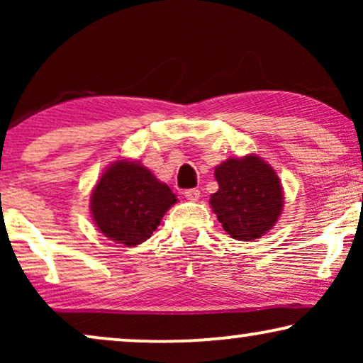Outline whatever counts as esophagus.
<instances>
[{
  "instance_id": "34e87169",
  "label": "esophagus",
  "mask_w": 363,
  "mask_h": 363,
  "mask_svg": "<svg viewBox=\"0 0 363 363\" xmlns=\"http://www.w3.org/2000/svg\"><path fill=\"white\" fill-rule=\"evenodd\" d=\"M185 196H186V200H190V201L200 200V190H198V188H190V190L185 191Z\"/></svg>"
}]
</instances>
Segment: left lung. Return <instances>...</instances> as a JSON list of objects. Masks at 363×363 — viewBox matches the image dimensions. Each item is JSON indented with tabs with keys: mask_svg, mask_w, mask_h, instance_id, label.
Wrapping results in <instances>:
<instances>
[{
	"mask_svg": "<svg viewBox=\"0 0 363 363\" xmlns=\"http://www.w3.org/2000/svg\"><path fill=\"white\" fill-rule=\"evenodd\" d=\"M220 190L211 195V208L228 235L252 241L266 235L281 215L284 198L276 172L259 157L230 158L216 167Z\"/></svg>",
	"mask_w": 363,
	"mask_h": 363,
	"instance_id": "1",
	"label": "left lung"
}]
</instances>
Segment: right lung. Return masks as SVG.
<instances>
[{"label": "right lung", "mask_w": 363, "mask_h": 363, "mask_svg": "<svg viewBox=\"0 0 363 363\" xmlns=\"http://www.w3.org/2000/svg\"><path fill=\"white\" fill-rule=\"evenodd\" d=\"M173 203L177 196L148 168L121 160L97 182L91 196V211L97 228L107 238L135 246L152 236Z\"/></svg>", "instance_id": "obj_1"}]
</instances>
